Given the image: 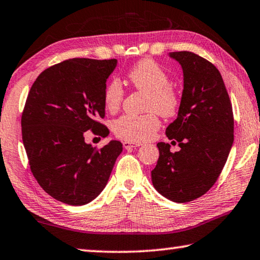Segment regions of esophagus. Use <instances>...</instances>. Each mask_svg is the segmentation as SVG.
I'll return each mask as SVG.
<instances>
[{"mask_svg":"<svg viewBox=\"0 0 260 260\" xmlns=\"http://www.w3.org/2000/svg\"><path fill=\"white\" fill-rule=\"evenodd\" d=\"M122 146L125 149H131V148H137L141 146V143H135V142H129V141H123Z\"/></svg>","mask_w":260,"mask_h":260,"instance_id":"34e87169","label":"esophagus"}]
</instances>
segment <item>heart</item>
Returning a JSON list of instances; mask_svg holds the SVG:
<instances>
[{
    "instance_id": "1",
    "label": "heart",
    "mask_w": 260,
    "mask_h": 260,
    "mask_svg": "<svg viewBox=\"0 0 260 260\" xmlns=\"http://www.w3.org/2000/svg\"><path fill=\"white\" fill-rule=\"evenodd\" d=\"M131 84L149 97L146 109L155 111L164 118L175 115L179 101L177 93L169 86V76L155 61L146 59L138 62L127 74ZM123 90L118 81L110 82L104 91V104L111 113L120 109ZM159 127V120L155 113L142 115H122L113 123L115 135L127 141L142 142L150 139Z\"/></svg>"
}]
</instances>
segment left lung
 <instances>
[{"instance_id": "1", "label": "left lung", "mask_w": 260, "mask_h": 260, "mask_svg": "<svg viewBox=\"0 0 260 260\" xmlns=\"http://www.w3.org/2000/svg\"><path fill=\"white\" fill-rule=\"evenodd\" d=\"M169 56L182 67L184 84L178 114L166 134L180 149L171 152L169 143H157L151 182L159 194L183 204L204 196L219 178L234 142V117L215 66L192 52Z\"/></svg>"}]
</instances>
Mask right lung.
Returning <instances> with one entry per match:
<instances>
[{
	"instance_id": "obj_1",
	"label": "right lung",
	"mask_w": 260,
	"mask_h": 260,
	"mask_svg": "<svg viewBox=\"0 0 260 260\" xmlns=\"http://www.w3.org/2000/svg\"><path fill=\"white\" fill-rule=\"evenodd\" d=\"M118 60L69 59L52 66L32 84L22 114V135L30 168L46 193L61 203L82 206L109 182L120 141L96 150L86 131L105 138L106 81Z\"/></svg>"
}]
</instances>
